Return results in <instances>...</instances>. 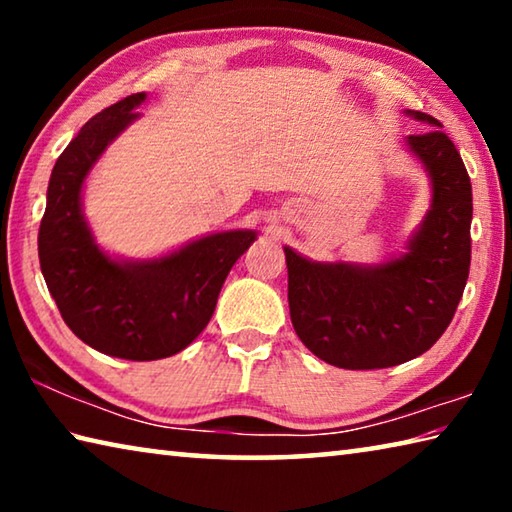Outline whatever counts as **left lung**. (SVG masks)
<instances>
[{"label":"left lung","instance_id":"obj_1","mask_svg":"<svg viewBox=\"0 0 512 512\" xmlns=\"http://www.w3.org/2000/svg\"><path fill=\"white\" fill-rule=\"evenodd\" d=\"M409 115L429 126L406 144L427 169L433 192L409 253L359 266L311 262L284 248L293 329L336 368H391L420 357L452 323L470 275V176L443 124L427 112Z\"/></svg>","mask_w":512,"mask_h":512}]
</instances>
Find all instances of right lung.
Returning a JSON list of instances; mask_svg holds the SVG:
<instances>
[{"instance_id":"add662e5","label":"right lung","mask_w":512,"mask_h":512,"mask_svg":"<svg viewBox=\"0 0 512 512\" xmlns=\"http://www.w3.org/2000/svg\"><path fill=\"white\" fill-rule=\"evenodd\" d=\"M144 92L112 103L85 124L51 171L38 257L67 327L90 348L128 361L185 350L203 332L230 268L257 239L228 230L146 262H119L94 244L81 189L106 146L140 117Z\"/></svg>"}]
</instances>
